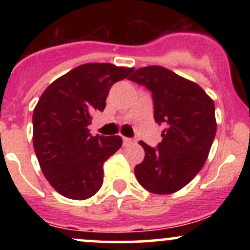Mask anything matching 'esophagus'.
<instances>
[{
    "instance_id": "obj_1",
    "label": "esophagus",
    "mask_w": 250,
    "mask_h": 250,
    "mask_svg": "<svg viewBox=\"0 0 250 250\" xmlns=\"http://www.w3.org/2000/svg\"><path fill=\"white\" fill-rule=\"evenodd\" d=\"M135 140L133 139H129V137H123V145L125 146H128L130 145V143H134Z\"/></svg>"
}]
</instances>
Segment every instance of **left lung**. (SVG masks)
Wrapping results in <instances>:
<instances>
[{"label":"left lung","mask_w":250,"mask_h":250,"mask_svg":"<svg viewBox=\"0 0 250 250\" xmlns=\"http://www.w3.org/2000/svg\"><path fill=\"white\" fill-rule=\"evenodd\" d=\"M130 81L151 91L155 122L165 125L157 148L139 143L145 159L135 167L140 185L153 194H171L202 169L216 134L214 101L195 82L160 65L134 71Z\"/></svg>","instance_id":"1"}]
</instances>
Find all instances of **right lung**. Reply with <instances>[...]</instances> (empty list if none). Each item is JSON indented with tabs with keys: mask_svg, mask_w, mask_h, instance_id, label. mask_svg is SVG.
<instances>
[{
	"mask_svg": "<svg viewBox=\"0 0 250 250\" xmlns=\"http://www.w3.org/2000/svg\"><path fill=\"white\" fill-rule=\"evenodd\" d=\"M111 63H85L59 77L43 91L33 114V143L40 167L57 193L71 200L95 195L103 163L122 139L91 136L88 125L103 111L111 85L133 73Z\"/></svg>",
	"mask_w": 250,
	"mask_h": 250,
	"instance_id": "obj_1",
	"label": "right lung"
}]
</instances>
